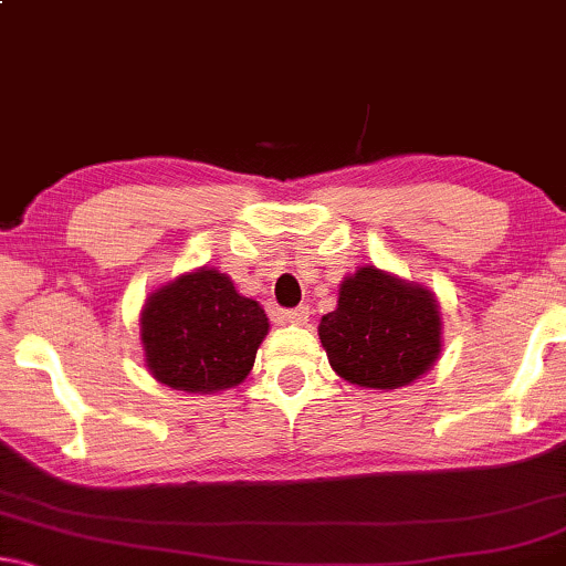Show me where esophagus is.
Here are the masks:
<instances>
[{"label":"esophagus","mask_w":566,"mask_h":566,"mask_svg":"<svg viewBox=\"0 0 566 566\" xmlns=\"http://www.w3.org/2000/svg\"><path fill=\"white\" fill-rule=\"evenodd\" d=\"M307 321H311V307H295L284 313V323H292V326H305Z\"/></svg>","instance_id":"1"}]
</instances>
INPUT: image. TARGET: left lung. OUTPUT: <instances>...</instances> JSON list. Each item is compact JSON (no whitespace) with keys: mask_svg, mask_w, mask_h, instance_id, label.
Returning <instances> with one entry per match:
<instances>
[{"mask_svg":"<svg viewBox=\"0 0 566 566\" xmlns=\"http://www.w3.org/2000/svg\"><path fill=\"white\" fill-rule=\"evenodd\" d=\"M318 336L338 378L396 390L417 382L440 359V303L424 284L359 266L338 284L336 311L323 315Z\"/></svg>","mask_w":566,"mask_h":566,"instance_id":"1","label":"left lung"}]
</instances>
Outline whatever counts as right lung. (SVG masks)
<instances>
[{
  "mask_svg": "<svg viewBox=\"0 0 566 566\" xmlns=\"http://www.w3.org/2000/svg\"><path fill=\"white\" fill-rule=\"evenodd\" d=\"M269 318L220 269L199 266L149 292L139 315L149 375L184 394H220L253 370Z\"/></svg>",
  "mask_w": 566,
  "mask_h": 566,
  "instance_id": "add662e5",
  "label": "right lung"
}]
</instances>
